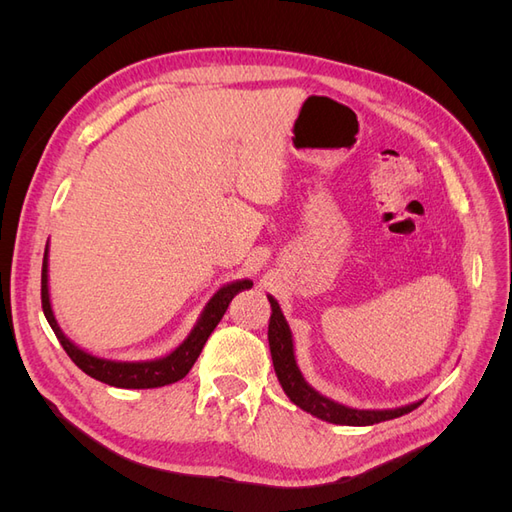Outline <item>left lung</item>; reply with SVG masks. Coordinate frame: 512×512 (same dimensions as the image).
Segmentation results:
<instances>
[{"mask_svg": "<svg viewBox=\"0 0 512 512\" xmlns=\"http://www.w3.org/2000/svg\"><path fill=\"white\" fill-rule=\"evenodd\" d=\"M271 303V318H269V348H271V359L277 380H280L284 393L292 401L294 406L309 412L312 416L320 418V421L335 423V425H354V427H365L382 421H391L401 414H408L414 408H418L423 401H414V404L391 408V410H356L348 408L344 404H337V401L320 395L312 384H309L301 369L297 365V356H294V342H292V331L288 322L282 314V307L277 303L271 294H267Z\"/></svg>", "mask_w": 512, "mask_h": 512, "instance_id": "obj_1", "label": "left lung"}]
</instances>
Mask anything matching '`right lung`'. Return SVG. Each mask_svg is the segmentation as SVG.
I'll use <instances>...</instances> for the list:
<instances>
[{
    "instance_id": "obj_1",
    "label": "right lung",
    "mask_w": 512,
    "mask_h": 512,
    "mask_svg": "<svg viewBox=\"0 0 512 512\" xmlns=\"http://www.w3.org/2000/svg\"><path fill=\"white\" fill-rule=\"evenodd\" d=\"M252 280H235L230 284H224L213 297L207 301L205 309L200 312L194 329L190 335L183 339V342L160 359H151V361H113V359H102V356L91 354L83 348L76 346L74 342L64 335L61 327L55 320L53 307H51V294H49V243H46L44 250V260H42V312L49 320L53 333L57 335L59 344L64 346L74 365L83 369L87 376L96 378L104 384L117 386V389H158V386L173 384L192 369L196 363L198 354L203 352V346L213 333V329L218 327V322L226 314L228 303L232 301L237 292L252 288Z\"/></svg>"
}]
</instances>
